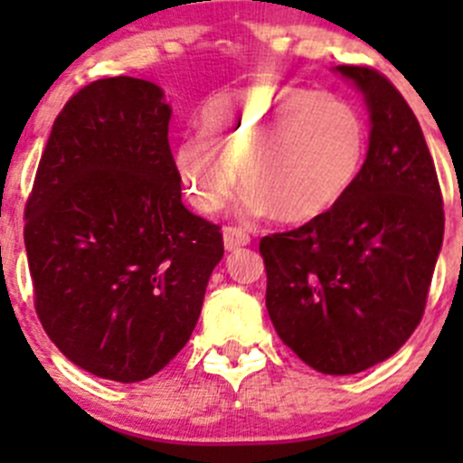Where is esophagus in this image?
Masks as SVG:
<instances>
[{"label":"esophagus","mask_w":463,"mask_h":463,"mask_svg":"<svg viewBox=\"0 0 463 463\" xmlns=\"http://www.w3.org/2000/svg\"><path fill=\"white\" fill-rule=\"evenodd\" d=\"M250 244V235L241 228H223V249L226 250H237L241 246H249Z\"/></svg>","instance_id":"1"}]
</instances>
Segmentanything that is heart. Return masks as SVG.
Instances as JSON below:
<instances>
[{"label":"heart","mask_w":463,"mask_h":463,"mask_svg":"<svg viewBox=\"0 0 463 463\" xmlns=\"http://www.w3.org/2000/svg\"><path fill=\"white\" fill-rule=\"evenodd\" d=\"M202 137L175 149L185 197L202 213L223 208L240 172L244 213L305 223L352 193L363 170L367 129L356 107L318 89L260 82L210 98Z\"/></svg>","instance_id":"obj_1"}]
</instances>
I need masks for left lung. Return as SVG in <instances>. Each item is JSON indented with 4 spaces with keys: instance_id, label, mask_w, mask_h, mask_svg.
Returning <instances> with one entry per match:
<instances>
[{
    "instance_id": "8db88e82",
    "label": "left lung",
    "mask_w": 463,
    "mask_h": 463,
    "mask_svg": "<svg viewBox=\"0 0 463 463\" xmlns=\"http://www.w3.org/2000/svg\"><path fill=\"white\" fill-rule=\"evenodd\" d=\"M370 114L352 193L334 210L260 241L266 309L287 347L322 374H358L394 356L426 309L443 203L421 125L374 69L334 67Z\"/></svg>"
}]
</instances>
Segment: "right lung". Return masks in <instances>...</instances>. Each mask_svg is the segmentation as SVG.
<instances>
[{"label":"right lung","instance_id":"1","mask_svg":"<svg viewBox=\"0 0 463 463\" xmlns=\"http://www.w3.org/2000/svg\"><path fill=\"white\" fill-rule=\"evenodd\" d=\"M172 107L141 78L76 93L51 129L26 203L35 309L55 347L116 383L161 372L193 335L219 226L181 203Z\"/></svg>","mask_w":463,"mask_h":463}]
</instances>
